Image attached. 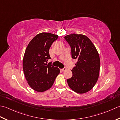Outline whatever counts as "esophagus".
I'll list each match as a JSON object with an SVG mask.
<instances>
[{
    "label": "esophagus",
    "mask_w": 120,
    "mask_h": 120,
    "mask_svg": "<svg viewBox=\"0 0 120 120\" xmlns=\"http://www.w3.org/2000/svg\"><path fill=\"white\" fill-rule=\"evenodd\" d=\"M66 70H67V68H63V69H62V71H66Z\"/></svg>",
    "instance_id": "1"
}]
</instances>
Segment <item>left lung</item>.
Returning <instances> with one entry per match:
<instances>
[{
    "mask_svg": "<svg viewBox=\"0 0 120 120\" xmlns=\"http://www.w3.org/2000/svg\"><path fill=\"white\" fill-rule=\"evenodd\" d=\"M71 49L73 59L77 60L71 70L72 76L67 79L70 88L84 94L90 91L97 82L99 75V54L92 42L85 35L72 34L64 37Z\"/></svg>",
    "mask_w": 120,
    "mask_h": 120,
    "instance_id": "obj_1",
    "label": "left lung"
}]
</instances>
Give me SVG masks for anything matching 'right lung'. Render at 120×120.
Wrapping results in <instances>:
<instances>
[{
    "label": "right lung",
    "instance_id": "add662e5",
    "mask_svg": "<svg viewBox=\"0 0 120 120\" xmlns=\"http://www.w3.org/2000/svg\"><path fill=\"white\" fill-rule=\"evenodd\" d=\"M58 38V35L41 33L31 40L25 50L23 60L24 75L30 87L38 92L51 88L60 73L58 68L47 64L51 59L49 48Z\"/></svg>",
    "mask_w": 120,
    "mask_h": 120
}]
</instances>
